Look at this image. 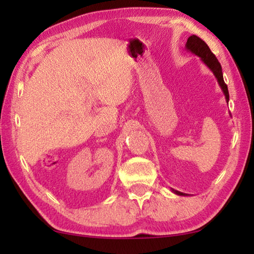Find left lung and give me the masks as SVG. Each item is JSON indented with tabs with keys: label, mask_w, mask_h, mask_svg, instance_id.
Wrapping results in <instances>:
<instances>
[{
	"label": "left lung",
	"mask_w": 254,
	"mask_h": 254,
	"mask_svg": "<svg viewBox=\"0 0 254 254\" xmlns=\"http://www.w3.org/2000/svg\"><path fill=\"white\" fill-rule=\"evenodd\" d=\"M186 47L188 50H190L192 54H195L203 59V62L207 65L212 71L214 72L215 77H216L218 80V84L223 89V92L225 94L226 101L229 102L230 100V95H229V89H227V85L225 84L224 79H223V72H222V67L221 64L218 62L217 58L215 57V55L210 51L209 47L205 44V42L198 38L197 36H190L187 39V44ZM176 194L178 195H185L180 191H175Z\"/></svg>",
	"instance_id": "obj_1"
}]
</instances>
